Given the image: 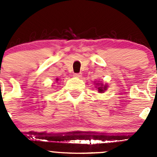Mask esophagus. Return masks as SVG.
<instances>
[{"label": "esophagus", "mask_w": 157, "mask_h": 157, "mask_svg": "<svg viewBox=\"0 0 157 157\" xmlns=\"http://www.w3.org/2000/svg\"><path fill=\"white\" fill-rule=\"evenodd\" d=\"M74 76L75 78H79L82 77V75L80 74V73H76V74L74 75Z\"/></svg>", "instance_id": "esophagus-1"}]
</instances>
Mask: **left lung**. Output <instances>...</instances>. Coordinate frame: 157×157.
Segmentation results:
<instances>
[{"instance_id":"8db88e82","label":"left lung","mask_w":157,"mask_h":157,"mask_svg":"<svg viewBox=\"0 0 157 157\" xmlns=\"http://www.w3.org/2000/svg\"><path fill=\"white\" fill-rule=\"evenodd\" d=\"M96 85L98 86H97V89L98 90V92L99 93H104L106 90L107 88H108V86L107 85L104 86L103 84H100V83H97Z\"/></svg>"}]
</instances>
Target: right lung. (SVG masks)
Wrapping results in <instances>:
<instances>
[{
    "label": "right lung",
    "mask_w": 157,
    "mask_h": 157,
    "mask_svg": "<svg viewBox=\"0 0 157 157\" xmlns=\"http://www.w3.org/2000/svg\"><path fill=\"white\" fill-rule=\"evenodd\" d=\"M56 81H58V78H56Z\"/></svg>",
    "instance_id": "obj_1"
}]
</instances>
